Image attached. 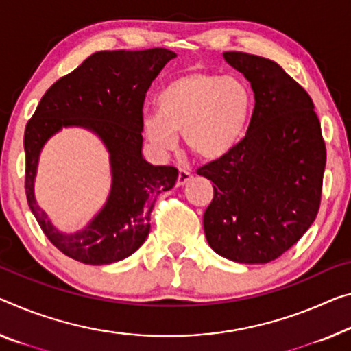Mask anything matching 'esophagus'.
Returning a JSON list of instances; mask_svg holds the SVG:
<instances>
[{
	"mask_svg": "<svg viewBox=\"0 0 351 351\" xmlns=\"http://www.w3.org/2000/svg\"><path fill=\"white\" fill-rule=\"evenodd\" d=\"M191 174L186 169H179V177H177V186L185 185L186 182L191 180Z\"/></svg>",
	"mask_w": 351,
	"mask_h": 351,
	"instance_id": "1",
	"label": "esophagus"
}]
</instances>
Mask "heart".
<instances>
[{
    "label": "heart",
    "mask_w": 351,
    "mask_h": 351,
    "mask_svg": "<svg viewBox=\"0 0 351 351\" xmlns=\"http://www.w3.org/2000/svg\"><path fill=\"white\" fill-rule=\"evenodd\" d=\"M254 105V93L243 78L193 70L160 90L158 111L144 116L143 132L163 152L174 149L177 134H183L191 154L217 161L243 141Z\"/></svg>",
    "instance_id": "1"
}]
</instances>
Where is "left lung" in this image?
<instances>
[{
  "label": "left lung",
  "mask_w": 351,
  "mask_h": 351,
  "mask_svg": "<svg viewBox=\"0 0 351 351\" xmlns=\"http://www.w3.org/2000/svg\"><path fill=\"white\" fill-rule=\"evenodd\" d=\"M223 56L251 83L256 105L234 152L197 169L215 183L204 232L217 254L267 263L315 221L326 147L312 99L279 64L241 51Z\"/></svg>",
  "instance_id": "left-lung-1"
}]
</instances>
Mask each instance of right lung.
I'll use <instances>...</instances> for the list:
<instances>
[{"label":"right lung","instance_id":"1","mask_svg":"<svg viewBox=\"0 0 351 351\" xmlns=\"http://www.w3.org/2000/svg\"><path fill=\"white\" fill-rule=\"evenodd\" d=\"M176 56L166 48L94 53L47 90L26 125L28 206L47 239L75 261L108 265L132 256L147 239L155 199L176 185L179 171L144 160L141 133L145 93ZM67 126L97 134L110 154L112 166V190L106 206L75 234L55 228L34 194L41 149L53 134Z\"/></svg>","mask_w":351,"mask_h":351}]
</instances>
